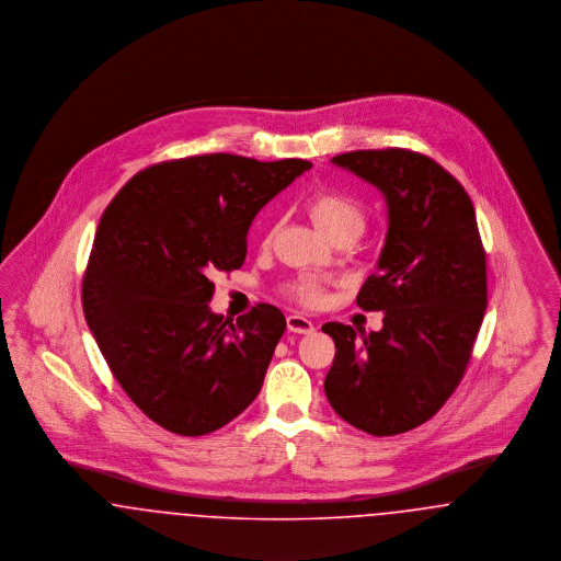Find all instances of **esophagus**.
I'll return each mask as SVG.
<instances>
[{"instance_id": "34e87169", "label": "esophagus", "mask_w": 561, "mask_h": 561, "mask_svg": "<svg viewBox=\"0 0 561 561\" xmlns=\"http://www.w3.org/2000/svg\"><path fill=\"white\" fill-rule=\"evenodd\" d=\"M286 325H288V330L294 332V334H311V332L316 330L313 321L307 320L305 316H298V313L288 316V318H286Z\"/></svg>"}]
</instances>
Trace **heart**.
<instances>
[{
    "label": "heart",
    "instance_id": "b5f03b06",
    "mask_svg": "<svg viewBox=\"0 0 561 561\" xmlns=\"http://www.w3.org/2000/svg\"><path fill=\"white\" fill-rule=\"evenodd\" d=\"M307 208H309V214H311L316 227L328 238L343 231V229H359L362 231V227H364L362 208L343 193L318 191L309 197ZM290 294L302 302H309V305L321 300L320 284L309 279V277H302V279L293 284Z\"/></svg>",
    "mask_w": 561,
    "mask_h": 561
}]
</instances>
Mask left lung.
<instances>
[{
    "label": "left lung",
    "mask_w": 561,
    "mask_h": 561,
    "mask_svg": "<svg viewBox=\"0 0 561 561\" xmlns=\"http://www.w3.org/2000/svg\"><path fill=\"white\" fill-rule=\"evenodd\" d=\"M332 163L378 188L387 236L357 294L382 328L366 334L323 323L336 355L323 391L348 425L376 437L428 421L454 393L488 307L476 210L439 163L403 149L353 151Z\"/></svg>",
    "instance_id": "obj_1"
}]
</instances>
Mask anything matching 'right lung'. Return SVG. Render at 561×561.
<instances>
[{
    "instance_id": "1",
    "label": "right lung",
    "mask_w": 561,
    "mask_h": 561,
    "mask_svg": "<svg viewBox=\"0 0 561 561\" xmlns=\"http://www.w3.org/2000/svg\"><path fill=\"white\" fill-rule=\"evenodd\" d=\"M313 163L229 153L138 172L103 214L81 286L88 328L128 398L160 427L206 435L256 400L286 318L210 309L254 216Z\"/></svg>"
}]
</instances>
